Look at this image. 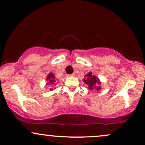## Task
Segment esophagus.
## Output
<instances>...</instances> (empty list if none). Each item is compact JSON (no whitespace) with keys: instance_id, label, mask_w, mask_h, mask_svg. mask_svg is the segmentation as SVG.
I'll return each instance as SVG.
<instances>
[{"instance_id":"obj_1","label":"esophagus","mask_w":145,"mask_h":145,"mask_svg":"<svg viewBox=\"0 0 145 145\" xmlns=\"http://www.w3.org/2000/svg\"><path fill=\"white\" fill-rule=\"evenodd\" d=\"M73 76H75V74H72L67 75V77H73Z\"/></svg>"}]
</instances>
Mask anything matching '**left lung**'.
Masks as SVG:
<instances>
[{
  "instance_id": "8db88e82",
  "label": "left lung",
  "mask_w": 145,
  "mask_h": 145,
  "mask_svg": "<svg viewBox=\"0 0 145 145\" xmlns=\"http://www.w3.org/2000/svg\"><path fill=\"white\" fill-rule=\"evenodd\" d=\"M83 82L88 86V89L92 90H96L97 91L101 89V85L102 84V82L99 79V78L92 72H89L84 76Z\"/></svg>"
}]
</instances>
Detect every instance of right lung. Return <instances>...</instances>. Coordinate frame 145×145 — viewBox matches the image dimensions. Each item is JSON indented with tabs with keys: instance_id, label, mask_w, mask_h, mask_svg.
I'll return each instance as SVG.
<instances>
[{
	"instance_id": "1",
	"label": "right lung",
	"mask_w": 145,
	"mask_h": 145,
	"mask_svg": "<svg viewBox=\"0 0 145 145\" xmlns=\"http://www.w3.org/2000/svg\"><path fill=\"white\" fill-rule=\"evenodd\" d=\"M46 86L48 85L49 86H51V88H50V91H51V90H55V88H53V86H55V85L57 84L59 82H57V79L55 78L54 74H53L52 72H50L49 74H48V76H46Z\"/></svg>"
}]
</instances>
